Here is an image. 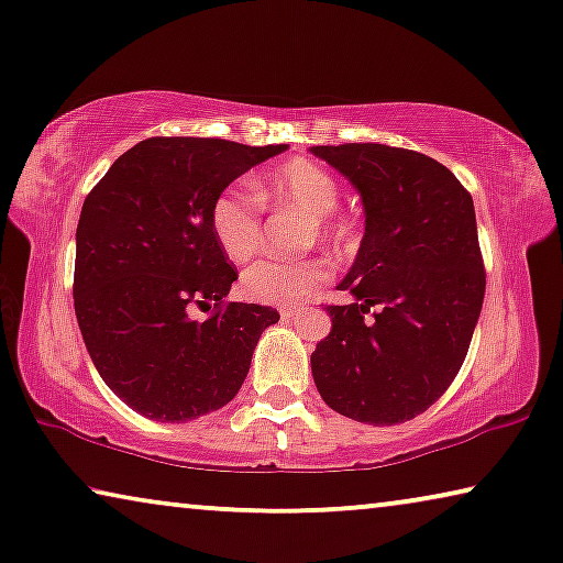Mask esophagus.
<instances>
[{
  "label": "esophagus",
  "mask_w": 563,
  "mask_h": 563,
  "mask_svg": "<svg viewBox=\"0 0 563 563\" xmlns=\"http://www.w3.org/2000/svg\"><path fill=\"white\" fill-rule=\"evenodd\" d=\"M297 314H299L297 307H282V317H284V320H295Z\"/></svg>",
  "instance_id": "34e87169"
}]
</instances>
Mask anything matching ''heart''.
<instances>
[{
    "mask_svg": "<svg viewBox=\"0 0 563 563\" xmlns=\"http://www.w3.org/2000/svg\"><path fill=\"white\" fill-rule=\"evenodd\" d=\"M256 195L272 206L291 208L309 218L307 241L330 239L332 228L328 218L340 202V185L328 169L312 159H289L272 175L258 180ZM246 185H231L218 195L210 206V231L218 249L228 262L243 264L258 251L262 243V221H258V200ZM328 279V268L320 262H258L241 276V295L256 305L291 307L305 301Z\"/></svg>",
    "mask_w": 563,
    "mask_h": 563,
    "instance_id": "heart-1",
    "label": "heart"
}]
</instances>
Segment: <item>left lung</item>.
<instances>
[{
  "instance_id": "obj_1",
  "label": "left lung",
  "mask_w": 563,
  "mask_h": 563,
  "mask_svg": "<svg viewBox=\"0 0 563 563\" xmlns=\"http://www.w3.org/2000/svg\"><path fill=\"white\" fill-rule=\"evenodd\" d=\"M361 192L365 233L312 353L314 386L347 419L394 427L450 388L485 299L475 206L444 165L386 144L312 146ZM377 309L371 321L364 314Z\"/></svg>"
}]
</instances>
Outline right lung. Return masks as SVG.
<instances>
[{"instance_id": "obj_1", "label": "right lung", "mask_w": 563, "mask_h": 563, "mask_svg": "<svg viewBox=\"0 0 563 563\" xmlns=\"http://www.w3.org/2000/svg\"><path fill=\"white\" fill-rule=\"evenodd\" d=\"M284 150L152 136L88 192L76 231L78 328L106 386L142 417L183 423L221 409L279 322L272 307L223 301L239 272L213 239L210 206ZM192 308L214 314L195 321Z\"/></svg>"}]
</instances>
